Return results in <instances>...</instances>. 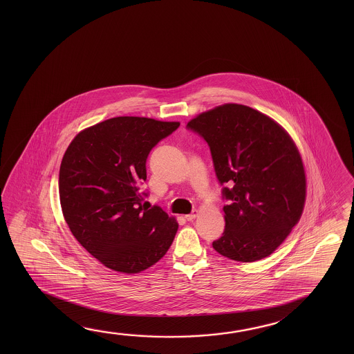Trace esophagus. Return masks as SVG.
Instances as JSON below:
<instances>
[{"label":"esophagus","instance_id":"1","mask_svg":"<svg viewBox=\"0 0 354 354\" xmlns=\"http://www.w3.org/2000/svg\"><path fill=\"white\" fill-rule=\"evenodd\" d=\"M197 214H198V211H197V209H194L192 214H185V218L187 221H192L194 218H196Z\"/></svg>","mask_w":354,"mask_h":354}]
</instances>
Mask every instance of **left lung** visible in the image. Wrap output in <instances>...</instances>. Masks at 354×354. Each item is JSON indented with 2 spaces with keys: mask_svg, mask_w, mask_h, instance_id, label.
Here are the masks:
<instances>
[{
  "mask_svg": "<svg viewBox=\"0 0 354 354\" xmlns=\"http://www.w3.org/2000/svg\"><path fill=\"white\" fill-rule=\"evenodd\" d=\"M207 142L222 195L226 226L212 247L233 261L272 254L301 217L306 176L284 128L248 106L226 104L187 123Z\"/></svg>",
  "mask_w": 354,
  "mask_h": 354,
  "instance_id": "obj_1",
  "label": "left lung"
}]
</instances>
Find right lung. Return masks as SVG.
<instances>
[{
  "instance_id": "right-lung-1",
  "label": "right lung",
  "mask_w": 354,
  "mask_h": 354,
  "mask_svg": "<svg viewBox=\"0 0 354 354\" xmlns=\"http://www.w3.org/2000/svg\"><path fill=\"white\" fill-rule=\"evenodd\" d=\"M179 122L115 117L71 140L60 164L59 196L73 236L115 272L136 274L168 252L178 222L159 206L142 205L140 186L153 147Z\"/></svg>"
}]
</instances>
